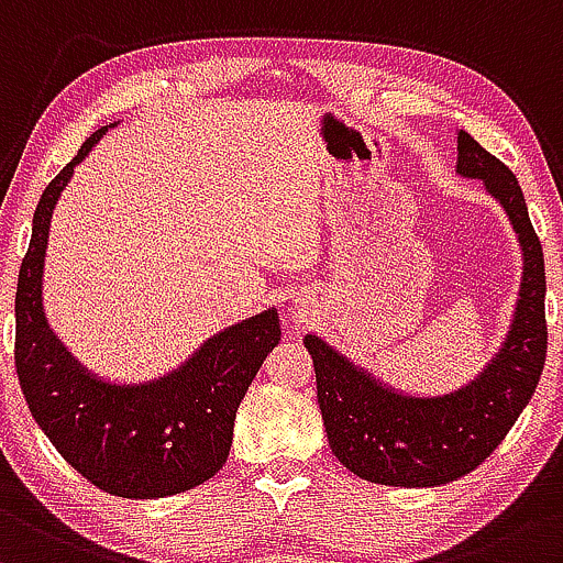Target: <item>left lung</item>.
I'll list each match as a JSON object with an SVG mask.
<instances>
[{"label": "left lung", "mask_w": 563, "mask_h": 563, "mask_svg": "<svg viewBox=\"0 0 563 563\" xmlns=\"http://www.w3.org/2000/svg\"><path fill=\"white\" fill-rule=\"evenodd\" d=\"M460 178L482 180L521 247V284L500 349L473 380L446 394H409L380 380L316 332L306 349L334 457L358 478L439 486L482 465L532 399L548 351L545 261L516 175L457 130Z\"/></svg>", "instance_id": "obj_1"}]
</instances>
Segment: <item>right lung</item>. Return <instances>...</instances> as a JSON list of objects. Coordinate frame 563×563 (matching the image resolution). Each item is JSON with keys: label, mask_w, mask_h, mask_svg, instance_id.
Returning a JSON list of instances; mask_svg holds the SVG:
<instances>
[{"label": "right lung", "mask_w": 563, "mask_h": 563, "mask_svg": "<svg viewBox=\"0 0 563 563\" xmlns=\"http://www.w3.org/2000/svg\"><path fill=\"white\" fill-rule=\"evenodd\" d=\"M117 124L92 132L36 205L18 274L15 369L36 426L74 471L109 495L156 500L194 489L223 468L239 404L279 345L282 324L271 306L201 340L164 375L135 383L95 375L60 343L42 298L49 223L74 169Z\"/></svg>", "instance_id": "1"}]
</instances>
